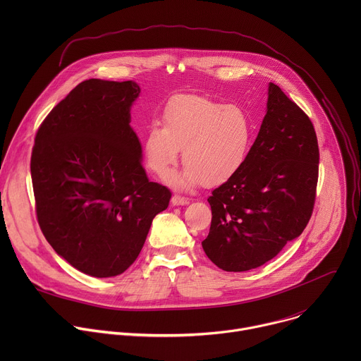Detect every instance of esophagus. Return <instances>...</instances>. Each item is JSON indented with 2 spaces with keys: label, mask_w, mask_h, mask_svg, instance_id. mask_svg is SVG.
I'll use <instances>...</instances> for the list:
<instances>
[{
  "label": "esophagus",
  "mask_w": 361,
  "mask_h": 361,
  "mask_svg": "<svg viewBox=\"0 0 361 361\" xmlns=\"http://www.w3.org/2000/svg\"><path fill=\"white\" fill-rule=\"evenodd\" d=\"M171 202H173V205H185V204L190 202V200H188L187 197H183V195L176 194V195H173Z\"/></svg>",
  "instance_id": "34e87169"
}]
</instances>
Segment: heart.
<instances>
[{
    "mask_svg": "<svg viewBox=\"0 0 361 361\" xmlns=\"http://www.w3.org/2000/svg\"><path fill=\"white\" fill-rule=\"evenodd\" d=\"M163 127L152 124L142 137L148 169L167 180L173 176L183 148L184 171L178 187L220 185L244 167L252 144L254 126L237 104H224L201 95H178L166 106Z\"/></svg>",
    "mask_w": 361,
    "mask_h": 361,
    "instance_id": "1",
    "label": "heart"
}]
</instances>
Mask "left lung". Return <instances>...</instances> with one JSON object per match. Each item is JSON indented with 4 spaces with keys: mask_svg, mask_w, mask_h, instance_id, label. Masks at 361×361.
Listing matches in <instances>:
<instances>
[{
    "mask_svg": "<svg viewBox=\"0 0 361 361\" xmlns=\"http://www.w3.org/2000/svg\"><path fill=\"white\" fill-rule=\"evenodd\" d=\"M319 161L312 120L270 82L267 114L244 167L209 197L212 227L201 243L209 259L235 273L274 259L310 221Z\"/></svg>",
    "mask_w": 361,
    "mask_h": 361,
    "instance_id": "obj_1",
    "label": "left lung"
}]
</instances>
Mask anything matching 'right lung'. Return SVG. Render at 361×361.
<instances>
[{
    "instance_id": "1",
    "label": "right lung",
    "mask_w": 361,
    "mask_h": 361,
    "mask_svg": "<svg viewBox=\"0 0 361 361\" xmlns=\"http://www.w3.org/2000/svg\"><path fill=\"white\" fill-rule=\"evenodd\" d=\"M134 81L80 82L41 123L31 154L39 228L59 255L92 277L124 273L171 191L148 181L130 127Z\"/></svg>"
}]
</instances>
